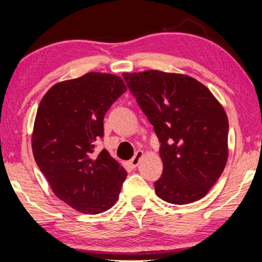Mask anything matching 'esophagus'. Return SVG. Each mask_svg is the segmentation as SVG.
Segmentation results:
<instances>
[{
  "instance_id": "1",
  "label": "esophagus",
  "mask_w": 262,
  "mask_h": 262,
  "mask_svg": "<svg viewBox=\"0 0 262 262\" xmlns=\"http://www.w3.org/2000/svg\"><path fill=\"white\" fill-rule=\"evenodd\" d=\"M143 155H144V154H143L142 150H138V151L135 154V156L132 157V159H131L130 161H128V164H130V167H131V168H136V167H137L138 164H139V162H141Z\"/></svg>"
}]
</instances>
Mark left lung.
<instances>
[{"instance_id":"1","label":"left lung","mask_w":262,"mask_h":262,"mask_svg":"<svg viewBox=\"0 0 262 262\" xmlns=\"http://www.w3.org/2000/svg\"><path fill=\"white\" fill-rule=\"evenodd\" d=\"M161 143V199L189 204L216 184L228 161L229 123L212 93L187 75L148 70L123 74Z\"/></svg>"}]
</instances>
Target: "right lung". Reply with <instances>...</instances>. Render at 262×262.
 <instances>
[{"label": "right lung", "mask_w": 262, "mask_h": 262, "mask_svg": "<svg viewBox=\"0 0 262 262\" xmlns=\"http://www.w3.org/2000/svg\"><path fill=\"white\" fill-rule=\"evenodd\" d=\"M126 92L119 76L88 73L59 82L42 96L35 116L32 150L58 198L76 211L96 214L117 203L126 170L103 149V118Z\"/></svg>", "instance_id": "right-lung-1"}]
</instances>
